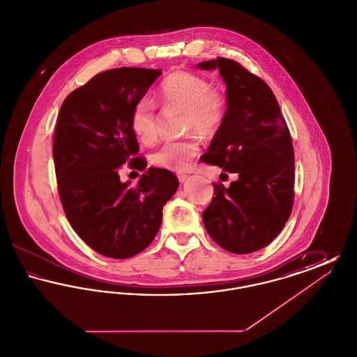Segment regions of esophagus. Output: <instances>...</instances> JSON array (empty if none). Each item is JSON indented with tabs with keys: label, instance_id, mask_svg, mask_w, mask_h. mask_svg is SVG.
Wrapping results in <instances>:
<instances>
[{
	"label": "esophagus",
	"instance_id": "obj_1",
	"mask_svg": "<svg viewBox=\"0 0 357 357\" xmlns=\"http://www.w3.org/2000/svg\"><path fill=\"white\" fill-rule=\"evenodd\" d=\"M178 179H179L181 183H185L187 179H188V175H186V174H179V175H178Z\"/></svg>",
	"mask_w": 357,
	"mask_h": 357
}]
</instances>
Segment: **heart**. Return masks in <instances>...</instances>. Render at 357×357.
<instances>
[{
  "instance_id": "b5f03b06",
  "label": "heart",
  "mask_w": 357,
  "mask_h": 357,
  "mask_svg": "<svg viewBox=\"0 0 357 357\" xmlns=\"http://www.w3.org/2000/svg\"><path fill=\"white\" fill-rule=\"evenodd\" d=\"M159 99L165 105L183 109L185 130L199 135H214L226 116L225 95L211 88L204 76L188 70L170 73L160 84ZM131 130L144 144H151L156 139L155 105L151 99L143 98L136 102L131 112ZM198 150V142L192 136L167 142L151 155V162L160 169L185 171Z\"/></svg>"
}]
</instances>
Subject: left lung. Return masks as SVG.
<instances>
[{"instance_id":"1","label":"left lung","mask_w":357,"mask_h":357,"mask_svg":"<svg viewBox=\"0 0 357 357\" xmlns=\"http://www.w3.org/2000/svg\"><path fill=\"white\" fill-rule=\"evenodd\" d=\"M199 69H218L226 84V116L204 160L237 174L214 183L202 220L225 250L249 255L269 245L288 221L294 197V151L278 102L264 80L237 61L217 57Z\"/></svg>"}]
</instances>
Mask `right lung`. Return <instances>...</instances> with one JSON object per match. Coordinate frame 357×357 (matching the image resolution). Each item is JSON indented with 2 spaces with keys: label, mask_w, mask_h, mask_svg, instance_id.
<instances>
[{
  "label": "right lung",
  "mask_w": 357,
  "mask_h": 357,
  "mask_svg": "<svg viewBox=\"0 0 357 357\" xmlns=\"http://www.w3.org/2000/svg\"><path fill=\"white\" fill-rule=\"evenodd\" d=\"M160 69H109L69 93L53 136V160L63 208L77 236L95 252L124 259L156 236L162 210L178 188L169 170L150 167L135 187L119 169L144 170L131 112Z\"/></svg>",
  "instance_id": "right-lung-1"
}]
</instances>
